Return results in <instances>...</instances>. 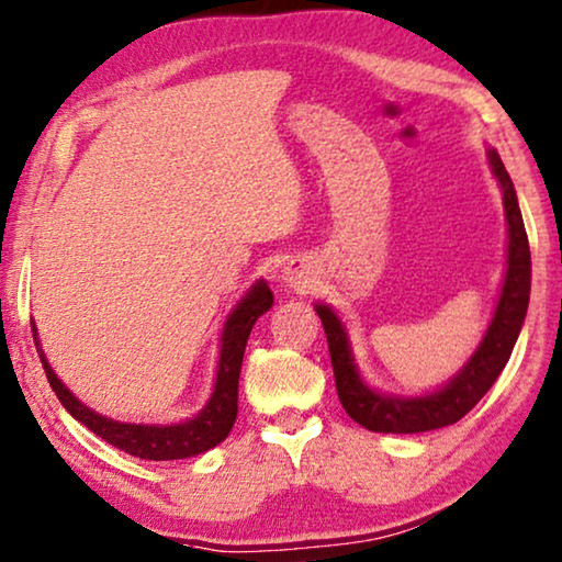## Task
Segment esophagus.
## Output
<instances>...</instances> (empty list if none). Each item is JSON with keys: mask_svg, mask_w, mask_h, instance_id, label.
Returning <instances> with one entry per match:
<instances>
[{"mask_svg": "<svg viewBox=\"0 0 562 562\" xmlns=\"http://www.w3.org/2000/svg\"><path fill=\"white\" fill-rule=\"evenodd\" d=\"M283 281H286V286H291V289H306V283H308V279L301 271V266H296V263L286 266V271H283Z\"/></svg>", "mask_w": 562, "mask_h": 562, "instance_id": "esophagus-1", "label": "esophagus"}]
</instances>
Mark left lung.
I'll list each match as a JSON object with an SVG mask.
<instances>
[{
  "instance_id": "8db88e82",
  "label": "left lung",
  "mask_w": 562,
  "mask_h": 562,
  "mask_svg": "<svg viewBox=\"0 0 562 562\" xmlns=\"http://www.w3.org/2000/svg\"><path fill=\"white\" fill-rule=\"evenodd\" d=\"M488 165L501 184V192H504V210L508 222L506 276L494 318H491L484 338H481L474 356L467 360V366L445 387L417 397L385 395V392L372 390L360 378L346 326H342L338 313L326 306V303H316V313L321 316L323 330H326L328 338L340 405L346 407L348 415L358 425L370 431L417 435V431L454 425L467 412L476 407V402L491 390L501 370L506 368L510 352H514L530 299V249L514 182H510L496 150H488Z\"/></svg>"
}]
</instances>
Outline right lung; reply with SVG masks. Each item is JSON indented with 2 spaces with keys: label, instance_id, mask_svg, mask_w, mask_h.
Segmentation results:
<instances>
[{
  "label": "right lung",
  "instance_id": "right-lung-1",
  "mask_svg": "<svg viewBox=\"0 0 562 562\" xmlns=\"http://www.w3.org/2000/svg\"><path fill=\"white\" fill-rule=\"evenodd\" d=\"M271 306V289L266 286L263 279L256 281L251 291H246V296L236 303V308L224 323L222 350L220 362H216V380L210 402H206L200 415L177 422V425H127V422H115L111 417L98 415L91 407H86L83 402L74 397V392L56 378L52 366H48L44 350L38 348L34 323L32 330L38 358H42V366L48 378V385L56 392V397L61 400L68 415L86 425L93 435L105 439L108 445L125 451V454L150 461H170L204 454L206 449L220 445V441H224L226 435L232 431L236 419V400H239V372L246 340H249L254 323Z\"/></svg>",
  "mask_w": 562,
  "mask_h": 562
}]
</instances>
